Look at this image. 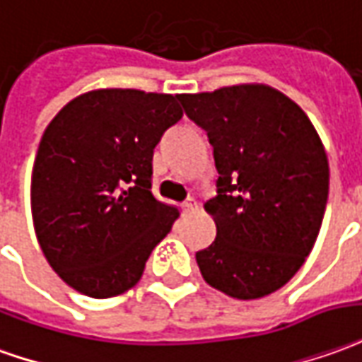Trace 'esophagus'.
Returning a JSON list of instances; mask_svg holds the SVG:
<instances>
[{"label":"esophagus","instance_id":"obj_1","mask_svg":"<svg viewBox=\"0 0 362 362\" xmlns=\"http://www.w3.org/2000/svg\"><path fill=\"white\" fill-rule=\"evenodd\" d=\"M196 207H198V202H196V198H186L184 202H182V211H184V214L194 211Z\"/></svg>","mask_w":362,"mask_h":362}]
</instances>
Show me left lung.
<instances>
[{
  "label": "left lung",
  "mask_w": 362,
  "mask_h": 362,
  "mask_svg": "<svg viewBox=\"0 0 362 362\" xmlns=\"http://www.w3.org/2000/svg\"><path fill=\"white\" fill-rule=\"evenodd\" d=\"M189 119L206 129L219 173L206 209L216 241L196 252L209 286L237 300L282 288L304 264L322 227L329 166L312 121L262 84L182 93Z\"/></svg>",
  "instance_id": "1"
}]
</instances>
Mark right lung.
<instances>
[{
    "label": "right lung",
    "instance_id": "add662e5",
    "mask_svg": "<svg viewBox=\"0 0 362 362\" xmlns=\"http://www.w3.org/2000/svg\"><path fill=\"white\" fill-rule=\"evenodd\" d=\"M180 119L178 95L111 88L78 95L50 121L33 166V223L68 286L111 298L143 276L180 216L151 192L155 146Z\"/></svg>",
    "mask_w": 362,
    "mask_h": 362
}]
</instances>
